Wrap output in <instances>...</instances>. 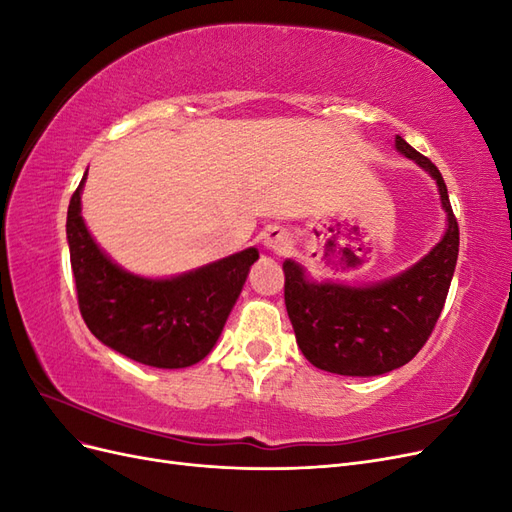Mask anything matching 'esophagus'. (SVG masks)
Returning <instances> with one entry per match:
<instances>
[{"label":"esophagus","instance_id":"esophagus-1","mask_svg":"<svg viewBox=\"0 0 512 512\" xmlns=\"http://www.w3.org/2000/svg\"><path fill=\"white\" fill-rule=\"evenodd\" d=\"M262 243H265L267 250H271V252H275V254L288 252L290 245H292L288 230L282 228V226H271V228L265 232V237H262Z\"/></svg>","mask_w":512,"mask_h":512}]
</instances>
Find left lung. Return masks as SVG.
Segmentation results:
<instances>
[{"label": "left lung", "instance_id": "1", "mask_svg": "<svg viewBox=\"0 0 512 512\" xmlns=\"http://www.w3.org/2000/svg\"><path fill=\"white\" fill-rule=\"evenodd\" d=\"M397 149L438 181L448 230L433 250L399 277L367 288L309 282L284 262V301L297 344L318 369L342 376H380L412 361L442 314L459 254V224L438 166L395 138Z\"/></svg>", "mask_w": 512, "mask_h": 512}]
</instances>
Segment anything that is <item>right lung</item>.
I'll return each mask as SVG.
<instances>
[{
	"instance_id": "obj_1",
	"label": "right lung",
	"mask_w": 512,
	"mask_h": 512,
	"mask_svg": "<svg viewBox=\"0 0 512 512\" xmlns=\"http://www.w3.org/2000/svg\"><path fill=\"white\" fill-rule=\"evenodd\" d=\"M68 207L70 265L89 331L128 359L179 369L203 361L241 294L256 247L173 280H145L108 260L81 218V188Z\"/></svg>"
}]
</instances>
